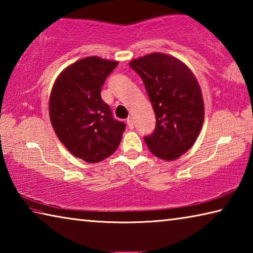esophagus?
Instances as JSON below:
<instances>
[{
	"label": "esophagus",
	"instance_id": "34e87169",
	"mask_svg": "<svg viewBox=\"0 0 253 253\" xmlns=\"http://www.w3.org/2000/svg\"><path fill=\"white\" fill-rule=\"evenodd\" d=\"M127 125H128V127L130 128V129H132V128H134V119H132L131 116H129V117L127 118Z\"/></svg>",
	"mask_w": 253,
	"mask_h": 253
}]
</instances>
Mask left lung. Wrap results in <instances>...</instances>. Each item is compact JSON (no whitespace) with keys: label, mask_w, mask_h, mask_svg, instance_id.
<instances>
[{"label":"left lung","mask_w":253,"mask_h":253,"mask_svg":"<svg viewBox=\"0 0 253 253\" xmlns=\"http://www.w3.org/2000/svg\"><path fill=\"white\" fill-rule=\"evenodd\" d=\"M155 111L156 127L145 137L149 151L163 161L186 153L202 129L204 102L200 84L185 63L165 53H149L131 60Z\"/></svg>","instance_id":"8db88e82"}]
</instances>
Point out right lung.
<instances>
[{
  "mask_svg": "<svg viewBox=\"0 0 253 253\" xmlns=\"http://www.w3.org/2000/svg\"><path fill=\"white\" fill-rule=\"evenodd\" d=\"M118 62L96 55L68 66L55 80L49 100L51 125L72 155L87 163L109 157L126 125L113 118L101 87Z\"/></svg>",
  "mask_w": 253,
  "mask_h": 253,
  "instance_id": "1",
  "label": "right lung"
}]
</instances>
